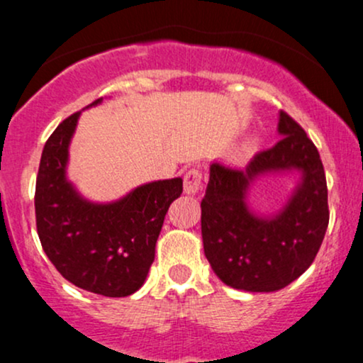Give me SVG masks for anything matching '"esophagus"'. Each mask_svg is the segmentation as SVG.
<instances>
[{
    "mask_svg": "<svg viewBox=\"0 0 363 363\" xmlns=\"http://www.w3.org/2000/svg\"><path fill=\"white\" fill-rule=\"evenodd\" d=\"M203 189V176L198 169H189L184 176V193L189 196L199 194Z\"/></svg>",
    "mask_w": 363,
    "mask_h": 363,
    "instance_id": "1",
    "label": "esophagus"
}]
</instances>
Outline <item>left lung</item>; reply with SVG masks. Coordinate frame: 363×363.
Here are the masks:
<instances>
[{"instance_id": "1", "label": "left lung", "mask_w": 363, "mask_h": 363, "mask_svg": "<svg viewBox=\"0 0 363 363\" xmlns=\"http://www.w3.org/2000/svg\"><path fill=\"white\" fill-rule=\"evenodd\" d=\"M278 135L281 140L245 169L210 165L203 249L216 277L235 290H281L312 264L326 234L328 186L318 148L285 112L278 116ZM268 175H291L296 186L280 211L259 214L248 205V193Z\"/></svg>"}]
</instances>
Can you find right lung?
I'll return each mask as SVG.
<instances>
[{
  "label": "right lung",
  "mask_w": 363,
  "mask_h": 363,
  "mask_svg": "<svg viewBox=\"0 0 363 363\" xmlns=\"http://www.w3.org/2000/svg\"><path fill=\"white\" fill-rule=\"evenodd\" d=\"M102 104L91 102L86 109ZM82 111L45 141L35 184L37 232L45 256L69 283L104 297L141 289L155 245L182 179L145 182L107 203L85 198L68 179L69 145Z\"/></svg>",
  "instance_id": "right-lung-1"
}]
</instances>
